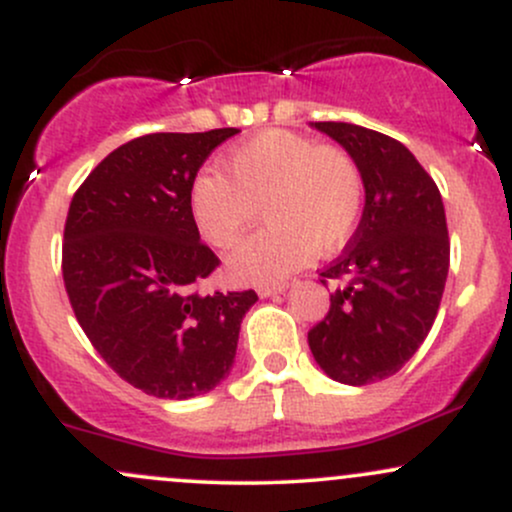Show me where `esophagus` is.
Returning a JSON list of instances; mask_svg holds the SVG:
<instances>
[{"label":"esophagus","mask_w":512,"mask_h":512,"mask_svg":"<svg viewBox=\"0 0 512 512\" xmlns=\"http://www.w3.org/2000/svg\"><path fill=\"white\" fill-rule=\"evenodd\" d=\"M286 281H279V284H267V286H260V289H257V293H260L262 298H267V296H274V293H281V291H286Z\"/></svg>","instance_id":"34e87169"}]
</instances>
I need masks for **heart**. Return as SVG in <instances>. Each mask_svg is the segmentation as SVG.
<instances>
[{
	"mask_svg": "<svg viewBox=\"0 0 512 512\" xmlns=\"http://www.w3.org/2000/svg\"><path fill=\"white\" fill-rule=\"evenodd\" d=\"M223 170L207 168L190 185V214L214 248H231L264 207L269 223L228 255L243 284H274L356 231L363 175L342 146L289 129H264L226 151Z\"/></svg>",
	"mask_w": 512,
	"mask_h": 512,
	"instance_id": "heart-1",
	"label": "heart"
}]
</instances>
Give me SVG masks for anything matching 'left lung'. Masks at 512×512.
Listing matches in <instances>:
<instances>
[{
  "label": "left lung",
  "mask_w": 512,
  "mask_h": 512,
  "mask_svg": "<svg viewBox=\"0 0 512 512\" xmlns=\"http://www.w3.org/2000/svg\"><path fill=\"white\" fill-rule=\"evenodd\" d=\"M313 127L356 158L366 207L342 255L320 272L337 289L308 344L337 383H378L416 354L438 315L450 267L443 199L397 139L349 122Z\"/></svg>",
  "instance_id": "obj_1"
}]
</instances>
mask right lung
Wrapping results in <instances>:
<instances>
[{"mask_svg":"<svg viewBox=\"0 0 512 512\" xmlns=\"http://www.w3.org/2000/svg\"><path fill=\"white\" fill-rule=\"evenodd\" d=\"M236 127L156 132L117 146L74 192L62 276L88 342L161 399L204 395L231 373L255 291L204 293L219 257L199 240L190 185Z\"/></svg>","mask_w":512,"mask_h":512,"instance_id":"add662e5","label":"right lung"}]
</instances>
